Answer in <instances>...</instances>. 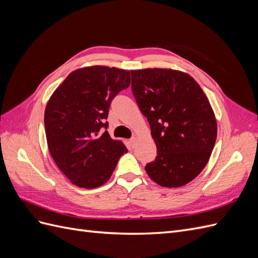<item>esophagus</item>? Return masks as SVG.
<instances>
[{
    "label": "esophagus",
    "mask_w": 258,
    "mask_h": 258,
    "mask_svg": "<svg viewBox=\"0 0 258 258\" xmlns=\"http://www.w3.org/2000/svg\"><path fill=\"white\" fill-rule=\"evenodd\" d=\"M129 142H130V145H131L132 147H135V145H136V143H137V137H132V138L129 140Z\"/></svg>",
    "instance_id": "obj_1"
}]
</instances>
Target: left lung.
Listing matches in <instances>:
<instances>
[{"label": "left lung", "instance_id": "1", "mask_svg": "<svg viewBox=\"0 0 258 258\" xmlns=\"http://www.w3.org/2000/svg\"><path fill=\"white\" fill-rule=\"evenodd\" d=\"M131 88L151 126L156 159L145 171L162 187H181L198 176L216 141L217 122L199 84L172 69L132 70Z\"/></svg>", "mask_w": 258, "mask_h": 258}]
</instances>
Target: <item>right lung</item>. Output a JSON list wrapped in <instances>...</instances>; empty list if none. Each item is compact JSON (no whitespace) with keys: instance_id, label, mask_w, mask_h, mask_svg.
<instances>
[{"instance_id":"obj_1","label":"right lung","mask_w":258,"mask_h":258,"mask_svg":"<svg viewBox=\"0 0 258 258\" xmlns=\"http://www.w3.org/2000/svg\"><path fill=\"white\" fill-rule=\"evenodd\" d=\"M129 85L128 70L86 67L70 73L49 98L44 115L48 150L72 184L87 189L103 185L128 152L100 130L107 128L112 100Z\"/></svg>"}]
</instances>
